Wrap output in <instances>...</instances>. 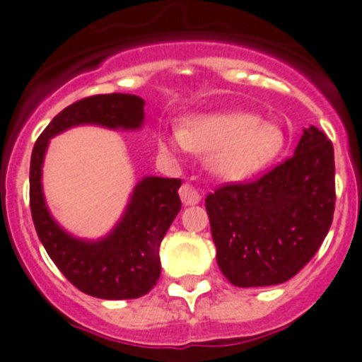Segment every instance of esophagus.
Listing matches in <instances>:
<instances>
[{
  "instance_id": "34e87169",
  "label": "esophagus",
  "mask_w": 362,
  "mask_h": 362,
  "mask_svg": "<svg viewBox=\"0 0 362 362\" xmlns=\"http://www.w3.org/2000/svg\"><path fill=\"white\" fill-rule=\"evenodd\" d=\"M180 198L184 204H196L199 203L202 196H199V192L191 184H184L180 187Z\"/></svg>"
}]
</instances>
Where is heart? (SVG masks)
Wrapping results in <instances>:
<instances>
[{
    "instance_id": "1",
    "label": "heart",
    "mask_w": 362,
    "mask_h": 362,
    "mask_svg": "<svg viewBox=\"0 0 362 362\" xmlns=\"http://www.w3.org/2000/svg\"><path fill=\"white\" fill-rule=\"evenodd\" d=\"M284 147L279 126L250 112L192 117L178 133H160L159 148L177 156L189 151L210 156V166L224 180H243L268 166Z\"/></svg>"
}]
</instances>
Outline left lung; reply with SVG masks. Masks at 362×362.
Returning a JSON list of instances; mask_svg holds the SVG:
<instances>
[{"mask_svg": "<svg viewBox=\"0 0 362 362\" xmlns=\"http://www.w3.org/2000/svg\"><path fill=\"white\" fill-rule=\"evenodd\" d=\"M334 202L333 144L310 126L272 171L206 196L218 268L236 287L287 282L322 245Z\"/></svg>", "mask_w": 362, "mask_h": 362, "instance_id": "1", "label": "left lung"}]
</instances>
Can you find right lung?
I'll return each instance as SVG.
<instances>
[{
  "mask_svg": "<svg viewBox=\"0 0 362 362\" xmlns=\"http://www.w3.org/2000/svg\"><path fill=\"white\" fill-rule=\"evenodd\" d=\"M145 101L134 94H96L57 113L33 147L29 206L40 242L57 268L82 293L101 299L145 296L160 276L159 245L180 211V178L145 177L110 235L96 242L68 235L52 218L42 191V164L49 140L80 124L110 129H140Z\"/></svg>",
  "mask_w": 362,
  "mask_h": 362,
  "instance_id": "right-lung-1",
  "label": "right lung"
}]
</instances>
